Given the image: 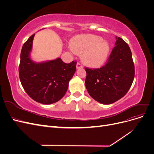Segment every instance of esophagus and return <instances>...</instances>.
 Instances as JSON below:
<instances>
[{"label": "esophagus", "instance_id": "1", "mask_svg": "<svg viewBox=\"0 0 154 154\" xmlns=\"http://www.w3.org/2000/svg\"><path fill=\"white\" fill-rule=\"evenodd\" d=\"M82 67H83L82 64L80 63V62H78L77 64H76V68H77V69H81V68H82Z\"/></svg>", "mask_w": 154, "mask_h": 154}]
</instances>
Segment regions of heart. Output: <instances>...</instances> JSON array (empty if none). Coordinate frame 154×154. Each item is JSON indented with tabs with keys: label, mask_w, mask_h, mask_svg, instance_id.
I'll return each instance as SVG.
<instances>
[{
	"label": "heart",
	"mask_w": 154,
	"mask_h": 154,
	"mask_svg": "<svg viewBox=\"0 0 154 154\" xmlns=\"http://www.w3.org/2000/svg\"><path fill=\"white\" fill-rule=\"evenodd\" d=\"M74 53L83 54L82 58L87 65L93 67L102 66L108 58L110 45L99 36L83 35L77 36L71 41Z\"/></svg>",
	"instance_id": "b5f03b06"
}]
</instances>
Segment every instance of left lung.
Masks as SVG:
<instances>
[{"label":"left lung","mask_w":154,"mask_h":154,"mask_svg":"<svg viewBox=\"0 0 154 154\" xmlns=\"http://www.w3.org/2000/svg\"><path fill=\"white\" fill-rule=\"evenodd\" d=\"M107 62L98 69L85 67L88 94L103 104H111L123 97L131 87L135 75L132 52L127 43L116 38Z\"/></svg>","instance_id":"1"}]
</instances>
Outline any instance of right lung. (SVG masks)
I'll use <instances>...</instances> for the list:
<instances>
[{"label":"right lung","instance_id":"obj_1","mask_svg":"<svg viewBox=\"0 0 154 154\" xmlns=\"http://www.w3.org/2000/svg\"><path fill=\"white\" fill-rule=\"evenodd\" d=\"M31 35L22 46L18 72L21 84L31 98L42 104L57 102L66 94L69 82L76 69V61L64 63L61 58L36 63L29 58Z\"/></svg>","mask_w":154,"mask_h":154}]
</instances>
